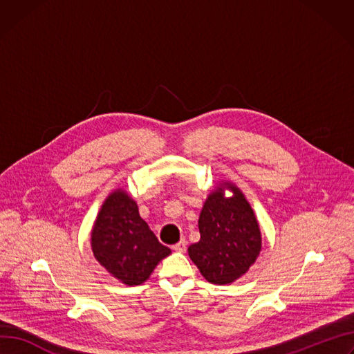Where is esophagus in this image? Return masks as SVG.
<instances>
[{"label":"esophagus","mask_w":354,"mask_h":354,"mask_svg":"<svg viewBox=\"0 0 354 354\" xmlns=\"http://www.w3.org/2000/svg\"><path fill=\"white\" fill-rule=\"evenodd\" d=\"M174 251H176V252H185L186 251V241L185 240H180L178 244H175L174 247Z\"/></svg>","instance_id":"34e87169"}]
</instances>
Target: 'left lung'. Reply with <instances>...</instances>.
Segmentation results:
<instances>
[{
	"label": "left lung",
	"mask_w": 354,
	"mask_h": 354,
	"mask_svg": "<svg viewBox=\"0 0 354 354\" xmlns=\"http://www.w3.org/2000/svg\"><path fill=\"white\" fill-rule=\"evenodd\" d=\"M229 189L232 195L225 196ZM201 240L189 245L190 260L203 278L227 285L241 278L263 247L260 223L241 189L223 179L214 185L199 216Z\"/></svg>",
	"instance_id": "8db88e82"
}]
</instances>
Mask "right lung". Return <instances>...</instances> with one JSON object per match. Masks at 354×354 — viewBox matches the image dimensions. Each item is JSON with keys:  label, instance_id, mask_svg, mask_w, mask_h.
Returning a JSON list of instances; mask_svg holds the SVG:
<instances>
[{"label": "right lung", "instance_id": "right-lung-1", "mask_svg": "<svg viewBox=\"0 0 354 354\" xmlns=\"http://www.w3.org/2000/svg\"><path fill=\"white\" fill-rule=\"evenodd\" d=\"M90 244L94 259L127 286L145 282L171 254L140 216L137 202L124 187L114 189L95 217Z\"/></svg>", "mask_w": 354, "mask_h": 354}]
</instances>
